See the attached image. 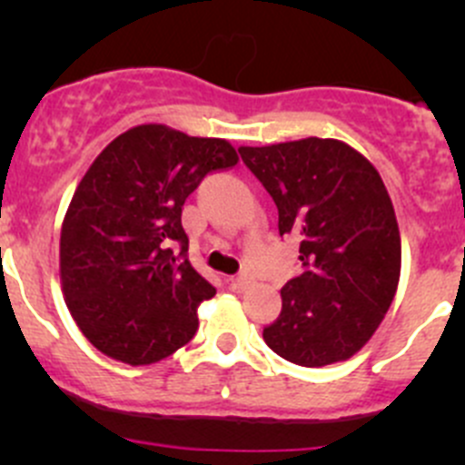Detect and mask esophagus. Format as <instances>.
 <instances>
[{
    "instance_id": "obj_1",
    "label": "esophagus",
    "mask_w": 465,
    "mask_h": 465,
    "mask_svg": "<svg viewBox=\"0 0 465 465\" xmlns=\"http://www.w3.org/2000/svg\"><path fill=\"white\" fill-rule=\"evenodd\" d=\"M250 283H252V276L245 274V272H242V274H238L236 279H232V288L233 290H245Z\"/></svg>"
}]
</instances>
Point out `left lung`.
<instances>
[{
    "label": "left lung",
    "instance_id": "1",
    "mask_svg": "<svg viewBox=\"0 0 465 465\" xmlns=\"http://www.w3.org/2000/svg\"><path fill=\"white\" fill-rule=\"evenodd\" d=\"M279 209V233L302 238V272L281 288L265 344L302 367L358 353L387 315L401 279L391 198L367 157L337 139L238 148Z\"/></svg>",
    "mask_w": 465,
    "mask_h": 465
}]
</instances>
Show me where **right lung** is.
<instances>
[{
	"label": "right lung",
	"instance_id": "1",
	"mask_svg": "<svg viewBox=\"0 0 465 465\" xmlns=\"http://www.w3.org/2000/svg\"><path fill=\"white\" fill-rule=\"evenodd\" d=\"M236 163L224 139L157 124L119 134L94 159L64 215L60 279L101 353L139 367L193 340L215 288L191 265L182 206L209 173Z\"/></svg>",
	"mask_w": 465,
	"mask_h": 465
}]
</instances>
